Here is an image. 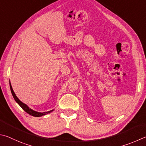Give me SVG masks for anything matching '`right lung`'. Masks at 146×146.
Returning a JSON list of instances; mask_svg holds the SVG:
<instances>
[{"instance_id":"right-lung-1","label":"right lung","mask_w":146,"mask_h":146,"mask_svg":"<svg viewBox=\"0 0 146 146\" xmlns=\"http://www.w3.org/2000/svg\"><path fill=\"white\" fill-rule=\"evenodd\" d=\"M9 86H10V89H11V93L13 98H14L15 100L16 101V102H17L18 105H19L22 108L23 110H24L26 112L29 114H30L31 115H33L34 116V117H41V116H43L44 115H46L48 113H50V112H52L54 111V110H52L50 111H48V112H36V111H34L33 109H31V108H29L28 106L25 104V103H23V102H21V101L18 98V97L16 96V94L15 93L14 91H13V89L12 88V86H11V84L10 82H9Z\"/></svg>"}]
</instances>
